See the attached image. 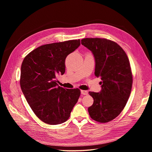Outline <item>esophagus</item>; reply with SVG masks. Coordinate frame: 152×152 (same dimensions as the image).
<instances>
[{
	"label": "esophagus",
	"mask_w": 152,
	"mask_h": 152,
	"mask_svg": "<svg viewBox=\"0 0 152 152\" xmlns=\"http://www.w3.org/2000/svg\"><path fill=\"white\" fill-rule=\"evenodd\" d=\"M81 94L83 95H87L88 94V91H85V90H81Z\"/></svg>",
	"instance_id": "34e87169"
}]
</instances>
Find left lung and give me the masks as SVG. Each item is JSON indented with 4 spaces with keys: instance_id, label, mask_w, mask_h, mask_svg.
Masks as SVG:
<instances>
[{
    "instance_id": "1",
    "label": "left lung",
    "mask_w": 152,
    "mask_h": 152,
    "mask_svg": "<svg viewBox=\"0 0 152 152\" xmlns=\"http://www.w3.org/2000/svg\"><path fill=\"white\" fill-rule=\"evenodd\" d=\"M81 44L93 54L94 74L102 80L100 92H89L94 99L88 108L89 115L99 122H110L121 113L129 98L132 84L129 61L125 51L113 41L86 38Z\"/></svg>"
}]
</instances>
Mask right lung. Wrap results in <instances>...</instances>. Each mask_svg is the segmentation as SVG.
<instances>
[{"label":"right lung","mask_w":152,"mask_h":152,"mask_svg":"<svg viewBox=\"0 0 152 152\" xmlns=\"http://www.w3.org/2000/svg\"><path fill=\"white\" fill-rule=\"evenodd\" d=\"M80 45L79 39L43 45L23 61L21 91L36 116L50 125L66 122L79 98V89L59 86L56 77L65 73L66 56Z\"/></svg>","instance_id":"right-lung-1"}]
</instances>
